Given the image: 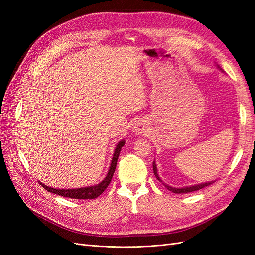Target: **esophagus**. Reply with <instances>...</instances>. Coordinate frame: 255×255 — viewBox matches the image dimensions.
<instances>
[{
    "label": "esophagus",
    "instance_id": "1",
    "mask_svg": "<svg viewBox=\"0 0 255 255\" xmlns=\"http://www.w3.org/2000/svg\"><path fill=\"white\" fill-rule=\"evenodd\" d=\"M146 130L145 123L142 120H138L133 125V133L136 135H142Z\"/></svg>",
    "mask_w": 255,
    "mask_h": 255
}]
</instances>
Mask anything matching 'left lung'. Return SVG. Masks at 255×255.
<instances>
[{
    "label": "left lung",
    "mask_w": 255,
    "mask_h": 255,
    "mask_svg": "<svg viewBox=\"0 0 255 255\" xmlns=\"http://www.w3.org/2000/svg\"><path fill=\"white\" fill-rule=\"evenodd\" d=\"M218 68L220 69V70H222V69L218 66ZM153 171H154V175L156 176V179L159 181V182H161L163 183V185H165V187L168 189V190H170V191H172V192H174V194H187V192H192V191H197V190H199V189H202V188H204V187H206V186H208V185H211V184H213L215 181H212V182H205V183H201V184H197V185H191V186H186V187H172V186H170V185H168V184H165L163 181H161V179L159 177V175H158V173H157V167H156V163L155 161H153Z\"/></svg>",
    "instance_id": "obj_1"
}]
</instances>
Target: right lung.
Returning <instances> with one entry per match:
<instances>
[{"instance_id": "right-lung-1", "label": "right lung", "mask_w": 255, "mask_h": 255, "mask_svg": "<svg viewBox=\"0 0 255 255\" xmlns=\"http://www.w3.org/2000/svg\"><path fill=\"white\" fill-rule=\"evenodd\" d=\"M126 141L125 139L120 140L117 145H116V149L114 152V155L111 161V166L109 169V172H107L106 176L104 177V180L102 182H100L97 185H94V186H87V187H81V188H73V189H58V188H53V187H49L47 185H44L42 183H40L44 189H47L49 192H52V194L55 195H59L61 197L65 198H71V199H96L97 197H99L102 192L107 188L109 186L112 177L114 175L116 166H117V160L119 157V154L121 151V148L125 145Z\"/></svg>"}]
</instances>
